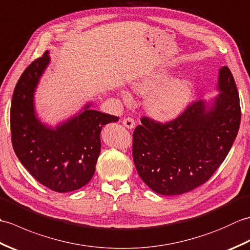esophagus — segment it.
<instances>
[{"label":"esophagus","instance_id":"1","mask_svg":"<svg viewBox=\"0 0 250 250\" xmlns=\"http://www.w3.org/2000/svg\"><path fill=\"white\" fill-rule=\"evenodd\" d=\"M122 124L125 126V128L128 129H133L134 125H135V121L133 118H131V117H126L124 120H122Z\"/></svg>","mask_w":250,"mask_h":250}]
</instances>
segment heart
Returning <instances> with one entry per match:
<instances>
[{
	"label": "heart",
	"instance_id": "1",
	"mask_svg": "<svg viewBox=\"0 0 250 250\" xmlns=\"http://www.w3.org/2000/svg\"><path fill=\"white\" fill-rule=\"evenodd\" d=\"M171 79L167 72L157 71L140 78L133 83L137 93L148 96L146 108L153 118L160 121L172 120L182 113L192 94V83L188 78ZM130 101L128 93H122Z\"/></svg>",
	"mask_w": 250,
	"mask_h": 250
}]
</instances>
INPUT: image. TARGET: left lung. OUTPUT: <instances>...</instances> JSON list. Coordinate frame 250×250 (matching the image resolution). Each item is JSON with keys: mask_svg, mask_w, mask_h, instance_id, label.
<instances>
[{"mask_svg": "<svg viewBox=\"0 0 250 250\" xmlns=\"http://www.w3.org/2000/svg\"><path fill=\"white\" fill-rule=\"evenodd\" d=\"M214 104H190L177 118L142 117L133 132L132 155L148 187L163 195L183 194L206 183L229 153L241 124V105L228 66L219 70Z\"/></svg>", "mask_w": 250, "mask_h": 250, "instance_id": "left-lung-1", "label": "left lung"}]
</instances>
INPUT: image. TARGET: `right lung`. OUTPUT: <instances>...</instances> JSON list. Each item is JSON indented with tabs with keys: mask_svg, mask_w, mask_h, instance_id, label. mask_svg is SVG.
<instances>
[{
	"mask_svg": "<svg viewBox=\"0 0 250 250\" xmlns=\"http://www.w3.org/2000/svg\"><path fill=\"white\" fill-rule=\"evenodd\" d=\"M48 63L46 51L25 68L16 84L10 106L12 143L19 161L37 182L57 192H68L91 180L101 151V130L119 118L87 104L56 129L42 124L33 97Z\"/></svg>",
	"mask_w": 250,
	"mask_h": 250,
	"instance_id": "right-lung-1",
	"label": "right lung"
}]
</instances>
